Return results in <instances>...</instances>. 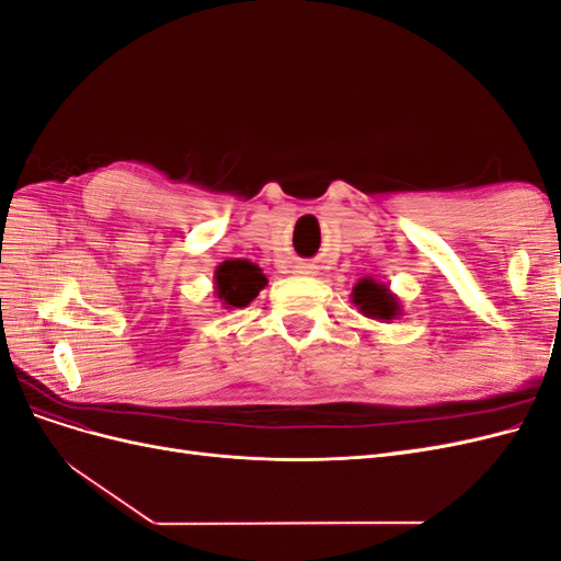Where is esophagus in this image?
Returning <instances> with one entry per match:
<instances>
[{
	"label": "esophagus",
	"instance_id": "34e87169",
	"mask_svg": "<svg viewBox=\"0 0 561 561\" xmlns=\"http://www.w3.org/2000/svg\"><path fill=\"white\" fill-rule=\"evenodd\" d=\"M304 268H309V266H304ZM304 274H313V271H304Z\"/></svg>",
	"mask_w": 561,
	"mask_h": 561
}]
</instances>
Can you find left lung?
Listing matches in <instances>:
<instances>
[{
    "instance_id": "8db88e82",
    "label": "left lung",
    "mask_w": 561,
    "mask_h": 561,
    "mask_svg": "<svg viewBox=\"0 0 561 561\" xmlns=\"http://www.w3.org/2000/svg\"><path fill=\"white\" fill-rule=\"evenodd\" d=\"M351 299L355 307L360 309V313L367 318L388 322V320L402 316L400 299L390 293L383 283H377L371 278H360L358 283H355Z\"/></svg>"
}]
</instances>
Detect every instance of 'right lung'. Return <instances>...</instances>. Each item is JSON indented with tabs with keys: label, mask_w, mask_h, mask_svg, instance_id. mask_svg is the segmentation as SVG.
Wrapping results in <instances>:
<instances>
[{
	"label": "right lung",
	"mask_w": 561,
	"mask_h": 561,
	"mask_svg": "<svg viewBox=\"0 0 561 561\" xmlns=\"http://www.w3.org/2000/svg\"><path fill=\"white\" fill-rule=\"evenodd\" d=\"M266 276L250 260H225L215 268V297L225 309H243L264 290Z\"/></svg>",
	"instance_id": "1"
}]
</instances>
